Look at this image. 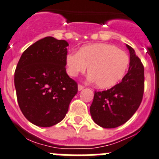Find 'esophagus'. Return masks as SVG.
Segmentation results:
<instances>
[{"instance_id":"1","label":"esophagus","mask_w":159,"mask_h":159,"mask_svg":"<svg viewBox=\"0 0 159 159\" xmlns=\"http://www.w3.org/2000/svg\"><path fill=\"white\" fill-rule=\"evenodd\" d=\"M84 88V85H82V84H78V91H81V90H82Z\"/></svg>"}]
</instances>
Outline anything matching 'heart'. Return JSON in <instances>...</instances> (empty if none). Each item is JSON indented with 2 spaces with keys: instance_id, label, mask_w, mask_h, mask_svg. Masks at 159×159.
Masks as SVG:
<instances>
[{
  "instance_id": "obj_1",
  "label": "heart",
  "mask_w": 159,
  "mask_h": 159,
  "mask_svg": "<svg viewBox=\"0 0 159 159\" xmlns=\"http://www.w3.org/2000/svg\"><path fill=\"white\" fill-rule=\"evenodd\" d=\"M129 56L113 44L96 43L81 47L78 53H68L65 63L69 75L78 76L87 67L90 80L100 89L115 86L124 78L129 66Z\"/></svg>"
}]
</instances>
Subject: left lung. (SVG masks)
Segmentation results:
<instances>
[{"label":"left lung","mask_w":159,"mask_h":159,"mask_svg":"<svg viewBox=\"0 0 159 159\" xmlns=\"http://www.w3.org/2000/svg\"><path fill=\"white\" fill-rule=\"evenodd\" d=\"M130 62L128 73L119 84L102 92H95L90 114L98 125L105 129L120 126L139 108L144 90V68L134 49L126 44Z\"/></svg>","instance_id":"obj_1"}]
</instances>
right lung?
<instances>
[{"instance_id": "right-lung-1", "label": "right lung", "mask_w": 159, "mask_h": 159, "mask_svg": "<svg viewBox=\"0 0 159 159\" xmlns=\"http://www.w3.org/2000/svg\"><path fill=\"white\" fill-rule=\"evenodd\" d=\"M65 40L46 37L26 48L15 71L18 103L26 119L50 127L66 116L78 84L66 72Z\"/></svg>"}]
</instances>
